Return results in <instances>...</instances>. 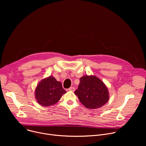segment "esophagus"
Returning <instances> with one entry per match:
<instances>
[{"label":"esophagus","instance_id":"obj_1","mask_svg":"<svg viewBox=\"0 0 146 146\" xmlns=\"http://www.w3.org/2000/svg\"><path fill=\"white\" fill-rule=\"evenodd\" d=\"M69 91H75V88L73 87H70V88H69Z\"/></svg>","mask_w":146,"mask_h":146}]
</instances>
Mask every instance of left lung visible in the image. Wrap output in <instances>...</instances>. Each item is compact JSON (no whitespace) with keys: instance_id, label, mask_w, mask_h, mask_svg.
I'll list each match as a JSON object with an SVG mask.
<instances>
[{"instance_id":"obj_1","label":"left lung","mask_w":146,"mask_h":146,"mask_svg":"<svg viewBox=\"0 0 146 146\" xmlns=\"http://www.w3.org/2000/svg\"><path fill=\"white\" fill-rule=\"evenodd\" d=\"M86 108H100L108 102V89L103 82L95 76H84L80 78L78 89L74 92Z\"/></svg>"}]
</instances>
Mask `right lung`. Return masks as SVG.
I'll use <instances>...</instances> for the list:
<instances>
[{"instance_id": "obj_1", "label": "right lung", "mask_w": 146, "mask_h": 146, "mask_svg": "<svg viewBox=\"0 0 146 146\" xmlns=\"http://www.w3.org/2000/svg\"><path fill=\"white\" fill-rule=\"evenodd\" d=\"M66 92L62 83L54 77L50 76L38 83L35 90V98L40 105L49 106L58 102Z\"/></svg>"}]
</instances>
